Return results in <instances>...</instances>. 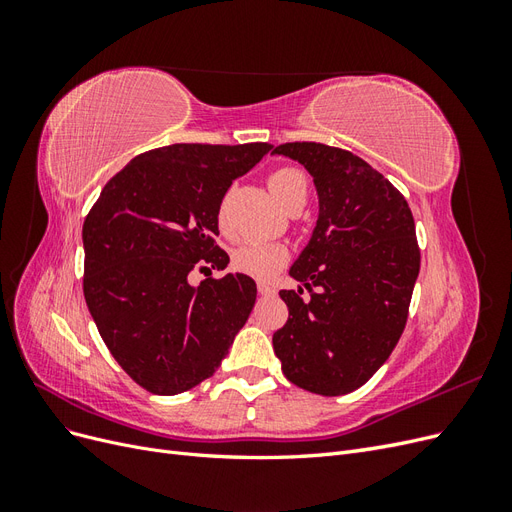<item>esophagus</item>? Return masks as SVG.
<instances>
[{
	"mask_svg": "<svg viewBox=\"0 0 512 512\" xmlns=\"http://www.w3.org/2000/svg\"><path fill=\"white\" fill-rule=\"evenodd\" d=\"M258 292L262 294V297H273L275 288L271 284H267V282H258Z\"/></svg>",
	"mask_w": 512,
	"mask_h": 512,
	"instance_id": "obj_1",
	"label": "esophagus"
}]
</instances>
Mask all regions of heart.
<instances>
[{"instance_id": "1", "label": "heart", "mask_w": 512, "mask_h": 512, "mask_svg": "<svg viewBox=\"0 0 512 512\" xmlns=\"http://www.w3.org/2000/svg\"><path fill=\"white\" fill-rule=\"evenodd\" d=\"M269 190L288 209L294 203H305L307 179L299 168L284 166L269 175ZM224 213V209H222ZM288 262V247L269 241H245L232 254V267L256 280H269Z\"/></svg>"}]
</instances>
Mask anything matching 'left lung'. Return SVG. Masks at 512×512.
Returning a JSON list of instances; mask_svg holds the SVG:
<instances>
[{
	"label": "left lung",
	"instance_id": "left-lung-1",
	"mask_svg": "<svg viewBox=\"0 0 512 512\" xmlns=\"http://www.w3.org/2000/svg\"><path fill=\"white\" fill-rule=\"evenodd\" d=\"M314 177L320 215L290 269L303 288L280 290L288 320L273 333L284 376L324 397L352 393L389 359L406 329L421 269L412 211L395 185L354 153L284 143Z\"/></svg>",
	"mask_w": 512,
	"mask_h": 512
}]
</instances>
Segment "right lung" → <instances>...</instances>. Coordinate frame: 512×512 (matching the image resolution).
<instances>
[{"label": "right lung", "mask_w": 512, "mask_h": 512, "mask_svg": "<svg viewBox=\"0 0 512 512\" xmlns=\"http://www.w3.org/2000/svg\"><path fill=\"white\" fill-rule=\"evenodd\" d=\"M269 143H177L141 153L108 179L83 224V292L121 369L153 395H177L218 371L256 301L252 277L190 286L226 269L215 243L230 183Z\"/></svg>", "instance_id": "obj_1"}]
</instances>
